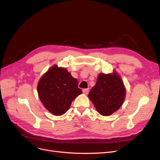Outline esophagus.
Masks as SVG:
<instances>
[{
	"mask_svg": "<svg viewBox=\"0 0 160 160\" xmlns=\"http://www.w3.org/2000/svg\"><path fill=\"white\" fill-rule=\"evenodd\" d=\"M83 92L84 94H88L89 93V89H83Z\"/></svg>",
	"mask_w": 160,
	"mask_h": 160,
	"instance_id": "obj_1",
	"label": "esophagus"
}]
</instances>
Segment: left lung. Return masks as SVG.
<instances>
[{"instance_id": "8db88e82", "label": "left lung", "mask_w": 160, "mask_h": 160, "mask_svg": "<svg viewBox=\"0 0 160 160\" xmlns=\"http://www.w3.org/2000/svg\"><path fill=\"white\" fill-rule=\"evenodd\" d=\"M125 91L123 81L117 72L100 73L95 85L89 92V98L101 115L108 116L122 106Z\"/></svg>"}]
</instances>
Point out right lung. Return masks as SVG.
<instances>
[{
    "label": "right lung",
    "instance_id": "right-lung-1",
    "mask_svg": "<svg viewBox=\"0 0 160 160\" xmlns=\"http://www.w3.org/2000/svg\"><path fill=\"white\" fill-rule=\"evenodd\" d=\"M77 79L65 68L54 65L43 75L37 85L38 97L52 114L62 115L77 96L82 93Z\"/></svg>",
    "mask_w": 160,
    "mask_h": 160
}]
</instances>
